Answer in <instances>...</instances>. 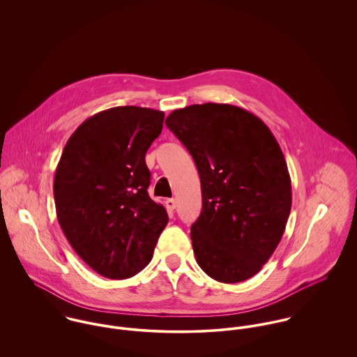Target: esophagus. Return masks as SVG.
Segmentation results:
<instances>
[{
  "instance_id": "34e87169",
  "label": "esophagus",
  "mask_w": 357,
  "mask_h": 357,
  "mask_svg": "<svg viewBox=\"0 0 357 357\" xmlns=\"http://www.w3.org/2000/svg\"><path fill=\"white\" fill-rule=\"evenodd\" d=\"M176 206H177V204H176L174 199H166V207H167L169 211H173L176 208Z\"/></svg>"
}]
</instances>
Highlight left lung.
Instances as JSON below:
<instances>
[{
  "mask_svg": "<svg viewBox=\"0 0 357 357\" xmlns=\"http://www.w3.org/2000/svg\"><path fill=\"white\" fill-rule=\"evenodd\" d=\"M165 123L201 177L202 211L191 227L198 265L222 283L255 276L278 248L291 210V180L275 136L231 104H192Z\"/></svg>",
  "mask_w": 357,
  "mask_h": 357,
  "instance_id": "8db88e82",
  "label": "left lung"
}]
</instances>
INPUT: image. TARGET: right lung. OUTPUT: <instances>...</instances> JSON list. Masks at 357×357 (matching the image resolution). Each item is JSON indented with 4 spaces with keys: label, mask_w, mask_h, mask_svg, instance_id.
Returning a JSON list of instances; mask_svg holds the SVG:
<instances>
[{
    "label": "right lung",
    "mask_w": 357,
    "mask_h": 357,
    "mask_svg": "<svg viewBox=\"0 0 357 357\" xmlns=\"http://www.w3.org/2000/svg\"><path fill=\"white\" fill-rule=\"evenodd\" d=\"M163 118L135 105L98 112L71 135L57 163L59 224L75 253L104 278L126 279L146 268L169 221L147 192L146 153Z\"/></svg>",
    "instance_id": "add662e5"
}]
</instances>
